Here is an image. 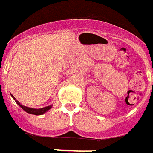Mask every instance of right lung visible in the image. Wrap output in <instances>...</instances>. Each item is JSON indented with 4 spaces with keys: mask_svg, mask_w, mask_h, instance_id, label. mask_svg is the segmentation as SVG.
Here are the masks:
<instances>
[{
    "mask_svg": "<svg viewBox=\"0 0 153 153\" xmlns=\"http://www.w3.org/2000/svg\"><path fill=\"white\" fill-rule=\"evenodd\" d=\"M11 96H12V98L14 99V101L16 102V103H17L18 105L21 108L23 109V110H24L25 112H27V113H29V114H32V115H36V116H39V115H43L44 113H45V112H47V111H49L50 109L52 108V106L53 105H50V106H47V107H45V108H28V107H26V106L24 105H22L21 103H20L19 101H18L15 98H14L12 94H11Z\"/></svg>",
    "mask_w": 153,
    "mask_h": 153,
    "instance_id": "1",
    "label": "right lung"
}]
</instances>
